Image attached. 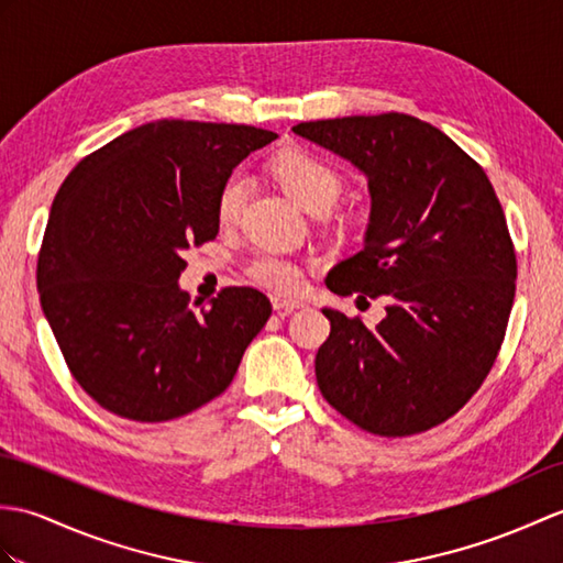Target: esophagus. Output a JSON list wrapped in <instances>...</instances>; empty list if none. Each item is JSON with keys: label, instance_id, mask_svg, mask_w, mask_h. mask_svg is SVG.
Masks as SVG:
<instances>
[{"label": "esophagus", "instance_id": "1", "mask_svg": "<svg viewBox=\"0 0 563 563\" xmlns=\"http://www.w3.org/2000/svg\"><path fill=\"white\" fill-rule=\"evenodd\" d=\"M271 302H273V309L283 313H290L295 309L305 307V302H299V299H285V297H271Z\"/></svg>", "mask_w": 563, "mask_h": 563}]
</instances>
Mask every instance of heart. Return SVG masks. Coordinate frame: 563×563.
I'll return each instance as SVG.
<instances>
[{
  "mask_svg": "<svg viewBox=\"0 0 563 563\" xmlns=\"http://www.w3.org/2000/svg\"><path fill=\"white\" fill-rule=\"evenodd\" d=\"M271 175L280 189L307 213H325L341 194V175L317 153L290 148L271 161ZM244 179L230 177L218 194L216 216L220 225H232L240 218L244 201ZM250 276L276 292H297L305 283V273L295 261L278 254H261L250 264Z\"/></svg>",
  "mask_w": 563,
  "mask_h": 563,
  "instance_id": "1",
  "label": "heart"
}]
</instances>
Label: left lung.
Segmentation results:
<instances>
[{
	"mask_svg": "<svg viewBox=\"0 0 563 563\" xmlns=\"http://www.w3.org/2000/svg\"><path fill=\"white\" fill-rule=\"evenodd\" d=\"M292 132L355 165L372 196L362 252L333 266L325 285L388 299L374 329L323 309V398L378 437L446 422L487 378L516 295L514 242L489 177L410 114L338 117Z\"/></svg>",
	"mask_w": 563,
	"mask_h": 563,
	"instance_id": "8db88e82",
	"label": "left lung"
}]
</instances>
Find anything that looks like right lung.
I'll list each match as a JSON object with an SVG mask.
<instances>
[{
	"label": "right lung",
	"mask_w": 563,
	"mask_h": 563,
	"mask_svg": "<svg viewBox=\"0 0 563 563\" xmlns=\"http://www.w3.org/2000/svg\"><path fill=\"white\" fill-rule=\"evenodd\" d=\"M278 134L158 120L104 143L64 179L37 256V292L74 378L104 410L167 422L220 396L271 317L254 287L189 307L191 244L216 240L232 169Z\"/></svg>",
	"instance_id": "1"
}]
</instances>
